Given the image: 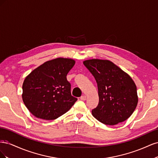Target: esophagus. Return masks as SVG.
Segmentation results:
<instances>
[{
	"instance_id": "esophagus-1",
	"label": "esophagus",
	"mask_w": 158,
	"mask_h": 158,
	"mask_svg": "<svg viewBox=\"0 0 158 158\" xmlns=\"http://www.w3.org/2000/svg\"><path fill=\"white\" fill-rule=\"evenodd\" d=\"M80 99L82 100V101H84V100L86 99V96H85V95H82V96L80 97Z\"/></svg>"
}]
</instances>
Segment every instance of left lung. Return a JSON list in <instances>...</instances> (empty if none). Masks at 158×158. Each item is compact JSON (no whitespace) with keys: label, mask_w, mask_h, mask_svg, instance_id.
Returning <instances> with one entry per match:
<instances>
[{"label":"left lung","mask_w":158,"mask_h":158,"mask_svg":"<svg viewBox=\"0 0 158 158\" xmlns=\"http://www.w3.org/2000/svg\"><path fill=\"white\" fill-rule=\"evenodd\" d=\"M98 84L99 103L92 115L107 125H114L131 117L138 104L136 86L125 72L108 60L84 61Z\"/></svg>","instance_id":"obj_1"}]
</instances>
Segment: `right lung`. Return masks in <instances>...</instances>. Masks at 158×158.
Masks as SVG:
<instances>
[{
  "instance_id": "obj_1",
  "label": "right lung",
  "mask_w": 158,
  "mask_h": 158,
  "mask_svg": "<svg viewBox=\"0 0 158 158\" xmlns=\"http://www.w3.org/2000/svg\"><path fill=\"white\" fill-rule=\"evenodd\" d=\"M75 61L57 58L47 61L26 76L22 85V99L37 118L54 120L67 112L77 101L71 95L66 75Z\"/></svg>"
}]
</instances>
